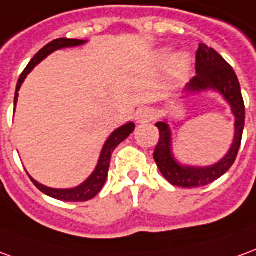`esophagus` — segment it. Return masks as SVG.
I'll return each mask as SVG.
<instances>
[{
  "mask_svg": "<svg viewBox=\"0 0 256 256\" xmlns=\"http://www.w3.org/2000/svg\"><path fill=\"white\" fill-rule=\"evenodd\" d=\"M152 118H153V112L150 108H140L136 112L138 122H148Z\"/></svg>",
  "mask_w": 256,
  "mask_h": 256,
  "instance_id": "esophagus-1",
  "label": "esophagus"
}]
</instances>
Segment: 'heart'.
<instances>
[{"label": "heart", "mask_w": 256, "mask_h": 256, "mask_svg": "<svg viewBox=\"0 0 256 256\" xmlns=\"http://www.w3.org/2000/svg\"><path fill=\"white\" fill-rule=\"evenodd\" d=\"M188 67H189V60H188V58L184 55L176 56L174 59V62H172V72H174V74L176 77H182L183 74L186 73Z\"/></svg>", "instance_id": "obj_1"}]
</instances>
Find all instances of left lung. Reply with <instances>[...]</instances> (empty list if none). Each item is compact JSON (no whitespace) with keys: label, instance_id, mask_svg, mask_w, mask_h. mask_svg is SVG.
Segmentation results:
<instances>
[{"label":"left lung","instance_id":"8db88e82","mask_svg":"<svg viewBox=\"0 0 256 256\" xmlns=\"http://www.w3.org/2000/svg\"><path fill=\"white\" fill-rule=\"evenodd\" d=\"M196 73L197 76L186 85L184 92L197 94L206 90L219 92L230 104L232 113L234 114L236 132L234 140L230 150L215 166H180L172 156L170 125L164 121L156 124L160 131V139L154 148V161L162 174V176L168 182L174 186L186 188V189L206 186L229 171L238 154L244 121H246V108H244L238 78L233 67L216 50L206 46V44L198 45V50L196 52Z\"/></svg>","mask_w":256,"mask_h":256}]
</instances>
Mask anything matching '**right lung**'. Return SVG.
<instances>
[{
    "mask_svg": "<svg viewBox=\"0 0 256 256\" xmlns=\"http://www.w3.org/2000/svg\"><path fill=\"white\" fill-rule=\"evenodd\" d=\"M85 44L84 40H68V38H58V40H54L50 41V44H46L40 50L38 54H36V56L32 58L30 63L27 64V67L23 70V73L20 74V78L18 81V85H16V92H15V106L16 102H18V96H19V90H20V85L23 84V81L27 77V74L32 72L34 67L37 66L38 63L41 60H44L46 56L55 52L58 50H62V48H70V46H78V45ZM135 130V124L134 122H128V124L120 126L118 130L116 131L108 136V139L104 143V146L102 148V153H100V157H99V161H98V166H96L95 171L92 172L90 175L84 183H81L77 188H73V189H52V188H46L44 184L38 183L37 180H34L30 175V179L32 182L37 186L38 190H41L44 194L50 196V197H54L56 200L62 201H70V202H78V201H88L90 198H94L100 190H102L103 184L108 179V166H110V160H112V154H113L114 148L118 146L120 143L125 140L126 138L131 135L132 132Z\"/></svg>",
    "mask_w": 256,
    "mask_h": 256,
    "instance_id": "1",
    "label": "right lung"
}]
</instances>
